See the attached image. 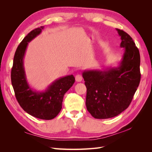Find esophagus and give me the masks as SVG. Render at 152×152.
<instances>
[{
	"instance_id": "obj_1",
	"label": "esophagus",
	"mask_w": 152,
	"mask_h": 152,
	"mask_svg": "<svg viewBox=\"0 0 152 152\" xmlns=\"http://www.w3.org/2000/svg\"><path fill=\"white\" fill-rule=\"evenodd\" d=\"M75 80L77 82H81L82 80V77L80 74H77L75 76Z\"/></svg>"
}]
</instances>
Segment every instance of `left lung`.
Masks as SVG:
<instances>
[{"label":"left lung","instance_id":"1","mask_svg":"<svg viewBox=\"0 0 152 152\" xmlns=\"http://www.w3.org/2000/svg\"><path fill=\"white\" fill-rule=\"evenodd\" d=\"M124 49L121 61L115 67L84 70L87 88L86 104L95 118H112L129 106L141 79L140 55L129 35L116 28Z\"/></svg>","mask_w":152,"mask_h":152}]
</instances>
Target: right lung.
I'll use <instances>...</instances> for the list:
<instances>
[{
  "mask_svg": "<svg viewBox=\"0 0 152 152\" xmlns=\"http://www.w3.org/2000/svg\"><path fill=\"white\" fill-rule=\"evenodd\" d=\"M44 26L31 31L18 45L14 56L11 82L16 99L30 115L43 120L56 117L62 108L63 96L75 82L73 75L55 80L46 89L38 91L30 86L26 79L23 59L28 43L40 34Z\"/></svg>",
  "mask_w": 152,
  "mask_h": 152,
  "instance_id": "add662e5",
  "label": "right lung"
}]
</instances>
